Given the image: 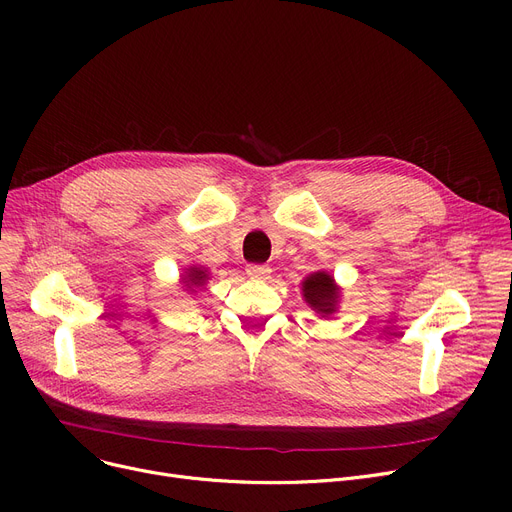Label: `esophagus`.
Instances as JSON below:
<instances>
[{"label":"esophagus","mask_w":512,"mask_h":512,"mask_svg":"<svg viewBox=\"0 0 512 512\" xmlns=\"http://www.w3.org/2000/svg\"><path fill=\"white\" fill-rule=\"evenodd\" d=\"M245 272H247V276L253 278V280H265V278H270V274H272L270 265H261V263H251V265H247Z\"/></svg>","instance_id":"obj_1"}]
</instances>
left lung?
I'll list each match as a JSON object with an SVG mask.
<instances>
[{
  "instance_id": "8db88e82",
  "label": "left lung",
  "mask_w": 512,
  "mask_h": 512,
  "mask_svg": "<svg viewBox=\"0 0 512 512\" xmlns=\"http://www.w3.org/2000/svg\"><path fill=\"white\" fill-rule=\"evenodd\" d=\"M301 290H303L305 303L324 319H330L338 311V305L342 299V288L336 284L330 272L317 270L309 274L301 282Z\"/></svg>"
}]
</instances>
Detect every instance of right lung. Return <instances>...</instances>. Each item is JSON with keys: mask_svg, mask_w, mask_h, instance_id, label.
<instances>
[{"mask_svg": "<svg viewBox=\"0 0 512 512\" xmlns=\"http://www.w3.org/2000/svg\"><path fill=\"white\" fill-rule=\"evenodd\" d=\"M207 280H209V270L205 265H199V263L188 265L186 270L180 274V284L188 294H195L199 288H203L207 284Z\"/></svg>", "mask_w": 512, "mask_h": 512, "instance_id": "1", "label": "right lung"}]
</instances>
